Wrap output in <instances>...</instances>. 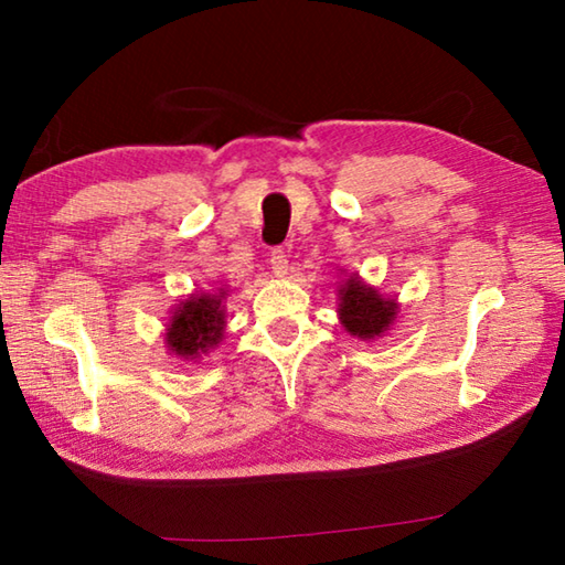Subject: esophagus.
I'll return each instance as SVG.
<instances>
[{
	"label": "esophagus",
	"instance_id": "obj_1",
	"mask_svg": "<svg viewBox=\"0 0 565 565\" xmlns=\"http://www.w3.org/2000/svg\"><path fill=\"white\" fill-rule=\"evenodd\" d=\"M269 264H271V271H274V276H279V279H284V276L289 274V259H286V252H284V248H271V254H269Z\"/></svg>",
	"mask_w": 565,
	"mask_h": 565
}]
</instances>
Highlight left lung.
<instances>
[{"label":"left lung","instance_id":"8db88e82","mask_svg":"<svg viewBox=\"0 0 565 565\" xmlns=\"http://www.w3.org/2000/svg\"><path fill=\"white\" fill-rule=\"evenodd\" d=\"M396 299L381 296L374 286L363 284L356 274L349 276L347 281H341L339 319L341 327L347 329L351 337H359L363 341L379 339L381 333H386L391 323L396 321Z\"/></svg>","mask_w":565,"mask_h":565}]
</instances>
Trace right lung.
Returning a JSON list of instances; mask_svg holds the SVG:
<instances>
[{
  "instance_id": "add662e5",
  "label": "right lung",
  "mask_w": 565,
  "mask_h": 565,
  "mask_svg": "<svg viewBox=\"0 0 565 565\" xmlns=\"http://www.w3.org/2000/svg\"><path fill=\"white\" fill-rule=\"evenodd\" d=\"M226 289L216 294H191L189 299L179 301L167 327V347L174 356L184 361L202 359L224 339Z\"/></svg>"
}]
</instances>
